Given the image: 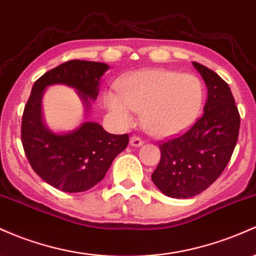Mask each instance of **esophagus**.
<instances>
[{"label":"esophagus","mask_w":256,"mask_h":256,"mask_svg":"<svg viewBox=\"0 0 256 256\" xmlns=\"http://www.w3.org/2000/svg\"><path fill=\"white\" fill-rule=\"evenodd\" d=\"M130 144L132 146V147H141L143 144V140L138 136H132L130 138Z\"/></svg>","instance_id":"1"}]
</instances>
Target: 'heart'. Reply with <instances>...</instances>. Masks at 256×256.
<instances>
[{"instance_id": "obj_1", "label": "heart", "mask_w": 256, "mask_h": 256, "mask_svg": "<svg viewBox=\"0 0 256 256\" xmlns=\"http://www.w3.org/2000/svg\"><path fill=\"white\" fill-rule=\"evenodd\" d=\"M119 92L109 91L104 104L120 125L134 122V112L142 113L148 132L158 137L175 136L187 130L198 116L204 90L196 75L168 69H146L122 78Z\"/></svg>"}]
</instances>
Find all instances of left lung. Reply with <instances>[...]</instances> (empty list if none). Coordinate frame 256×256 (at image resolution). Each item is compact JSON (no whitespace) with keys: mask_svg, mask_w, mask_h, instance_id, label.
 Masks as SVG:
<instances>
[{"mask_svg":"<svg viewBox=\"0 0 256 256\" xmlns=\"http://www.w3.org/2000/svg\"><path fill=\"white\" fill-rule=\"evenodd\" d=\"M206 81L204 114L181 136L159 144L160 162L152 181L171 198H192L216 181L231 159L240 116L228 85L216 72L193 62Z\"/></svg>","mask_w":256,"mask_h":256,"instance_id":"1","label":"left lung"}]
</instances>
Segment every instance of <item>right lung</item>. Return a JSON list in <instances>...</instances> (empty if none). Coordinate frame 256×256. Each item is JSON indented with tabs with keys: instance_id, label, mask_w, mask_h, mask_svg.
<instances>
[{
	"instance_id": "obj_1",
	"label": "right lung",
	"mask_w": 256,
	"mask_h": 256,
	"mask_svg": "<svg viewBox=\"0 0 256 256\" xmlns=\"http://www.w3.org/2000/svg\"><path fill=\"white\" fill-rule=\"evenodd\" d=\"M108 69L98 62H66L36 80L24 108L25 156L44 182L63 192H84L102 181L115 156L128 146V134H109L94 122H82L66 134L52 132L42 119V96L48 86L63 84L76 90L88 109V100L97 98L100 78Z\"/></svg>"
}]
</instances>
